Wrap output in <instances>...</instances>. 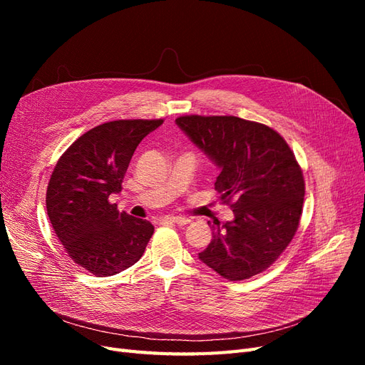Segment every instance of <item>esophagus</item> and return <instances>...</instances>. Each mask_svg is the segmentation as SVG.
I'll return each mask as SVG.
<instances>
[{
  "mask_svg": "<svg viewBox=\"0 0 365 365\" xmlns=\"http://www.w3.org/2000/svg\"><path fill=\"white\" fill-rule=\"evenodd\" d=\"M169 220L170 222H173V224H176V225H187L190 222V219H187V217H181V216H172V217H169Z\"/></svg>",
  "mask_w": 365,
  "mask_h": 365,
  "instance_id": "34e87169",
  "label": "esophagus"
}]
</instances>
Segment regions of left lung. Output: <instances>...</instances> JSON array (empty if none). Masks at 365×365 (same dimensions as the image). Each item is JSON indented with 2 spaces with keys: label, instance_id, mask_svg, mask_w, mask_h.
<instances>
[{
  "label": "left lung",
  "instance_id": "1",
  "mask_svg": "<svg viewBox=\"0 0 365 365\" xmlns=\"http://www.w3.org/2000/svg\"><path fill=\"white\" fill-rule=\"evenodd\" d=\"M220 173L215 189L235 219L213 227L200 252L207 267L237 282L279 259L300 224L304 180L294 152L267 125L235 115H182L175 120Z\"/></svg>",
  "mask_w": 365,
  "mask_h": 365
}]
</instances>
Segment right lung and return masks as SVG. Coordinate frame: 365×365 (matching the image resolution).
Here are the masks:
<instances>
[{"mask_svg":"<svg viewBox=\"0 0 365 365\" xmlns=\"http://www.w3.org/2000/svg\"><path fill=\"white\" fill-rule=\"evenodd\" d=\"M163 120H115L98 125L63 152L47 187L51 227L74 263L109 277L137 263L153 225L108 200L121 192L129 161L140 141Z\"/></svg>","mask_w":365,"mask_h":365,"instance_id":"1","label":"right lung"}]
</instances>
